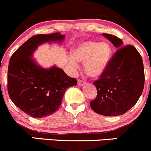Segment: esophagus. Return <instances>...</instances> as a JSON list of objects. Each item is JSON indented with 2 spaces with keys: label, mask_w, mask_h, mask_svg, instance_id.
Wrapping results in <instances>:
<instances>
[{
  "label": "esophagus",
  "mask_w": 151,
  "mask_h": 151,
  "mask_svg": "<svg viewBox=\"0 0 151 151\" xmlns=\"http://www.w3.org/2000/svg\"><path fill=\"white\" fill-rule=\"evenodd\" d=\"M85 83H85L83 81H81V80L78 81V86H83V85H85Z\"/></svg>",
  "instance_id": "obj_1"
}]
</instances>
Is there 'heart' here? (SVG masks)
I'll return each mask as SVG.
<instances>
[{"mask_svg":"<svg viewBox=\"0 0 151 151\" xmlns=\"http://www.w3.org/2000/svg\"><path fill=\"white\" fill-rule=\"evenodd\" d=\"M111 56L112 50L108 42L86 40L78 43L73 49V56H68V63L73 70L78 68V62L84 64L86 75L95 78L104 73Z\"/></svg>","mask_w":151,"mask_h":151,"instance_id":"obj_1","label":"heart"}]
</instances>
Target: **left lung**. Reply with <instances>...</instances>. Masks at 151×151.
I'll list each match as a JSON object with an SVG mask.
<instances>
[{
    "instance_id": "8db88e82",
    "label": "left lung",
    "mask_w": 151,
    "mask_h": 151,
    "mask_svg": "<svg viewBox=\"0 0 151 151\" xmlns=\"http://www.w3.org/2000/svg\"><path fill=\"white\" fill-rule=\"evenodd\" d=\"M117 48L108 68L94 82L98 95L90 102L95 112L118 116L132 108L142 93L145 73L142 59L135 47L125 46L117 37L102 34Z\"/></svg>"
}]
</instances>
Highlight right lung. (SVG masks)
<instances>
[{"label": "right lung", "instance_id": "add662e5", "mask_svg": "<svg viewBox=\"0 0 151 151\" xmlns=\"http://www.w3.org/2000/svg\"><path fill=\"white\" fill-rule=\"evenodd\" d=\"M65 38L61 33L37 34L28 39L11 56L8 68V92L12 101L34 118L53 114L62 104L65 91L76 86V78L69 77L56 65L44 68L33 57L43 43L59 42Z\"/></svg>", "mask_w": 151, "mask_h": 151}]
</instances>
